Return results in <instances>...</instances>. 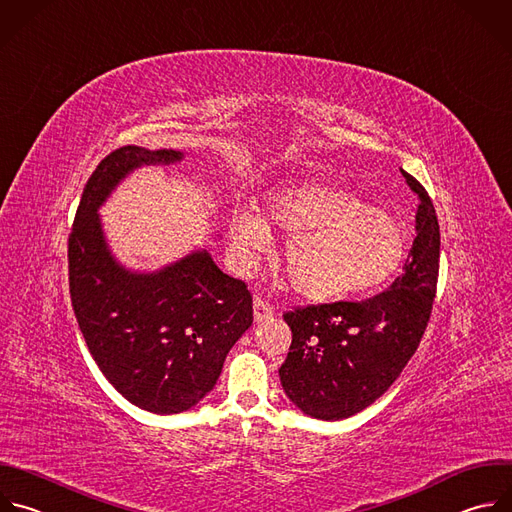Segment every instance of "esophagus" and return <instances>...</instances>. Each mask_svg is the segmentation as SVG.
<instances>
[{"mask_svg": "<svg viewBox=\"0 0 512 512\" xmlns=\"http://www.w3.org/2000/svg\"><path fill=\"white\" fill-rule=\"evenodd\" d=\"M272 315H274V309H272V306H270L266 300L254 298V321H256V323H262V321L270 319Z\"/></svg>", "mask_w": 512, "mask_h": 512, "instance_id": "obj_1", "label": "esophagus"}]
</instances>
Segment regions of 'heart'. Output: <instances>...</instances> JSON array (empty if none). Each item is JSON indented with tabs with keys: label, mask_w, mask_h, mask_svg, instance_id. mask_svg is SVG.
I'll use <instances>...</instances> for the list:
<instances>
[{
	"label": "heart",
	"mask_w": 512,
	"mask_h": 512,
	"mask_svg": "<svg viewBox=\"0 0 512 512\" xmlns=\"http://www.w3.org/2000/svg\"><path fill=\"white\" fill-rule=\"evenodd\" d=\"M266 216L288 236L284 266L298 296L311 304H337L381 288L399 272L410 248L395 214L321 181L276 187ZM230 238L244 272L254 270L272 242L266 220L250 210L232 214Z\"/></svg>",
	"instance_id": "1"
}]
</instances>
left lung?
<instances>
[{"mask_svg": "<svg viewBox=\"0 0 512 512\" xmlns=\"http://www.w3.org/2000/svg\"><path fill=\"white\" fill-rule=\"evenodd\" d=\"M403 177L420 203L401 276L373 298L284 315L292 343L278 375L304 416L337 422L359 414L391 387L422 341L436 296L440 226L428 191L410 173Z\"/></svg>", "mask_w": 512, "mask_h": 512, "instance_id": "obj_1", "label": "left lung"}]
</instances>
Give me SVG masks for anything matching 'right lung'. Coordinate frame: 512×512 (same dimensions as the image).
<instances>
[{
	"label": "right lung",
	"mask_w": 512,
	"mask_h": 512,
	"mask_svg": "<svg viewBox=\"0 0 512 512\" xmlns=\"http://www.w3.org/2000/svg\"><path fill=\"white\" fill-rule=\"evenodd\" d=\"M185 159L175 149L127 145L90 175L68 238L72 309L98 369L133 405L171 416L206 397L226 355L252 325V296L206 248L157 270L127 268L111 250L98 210L145 165Z\"/></svg>",
	"instance_id": "right-lung-1"
}]
</instances>
